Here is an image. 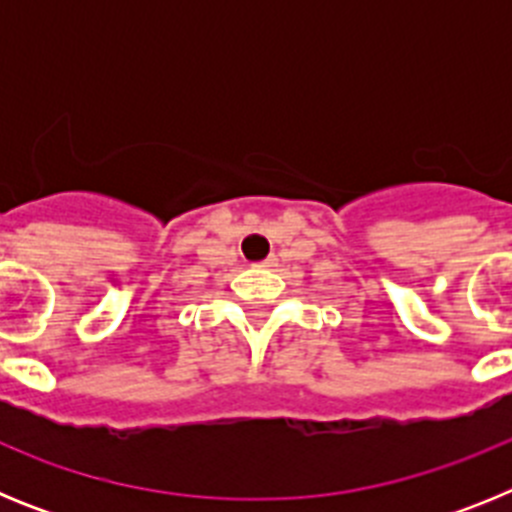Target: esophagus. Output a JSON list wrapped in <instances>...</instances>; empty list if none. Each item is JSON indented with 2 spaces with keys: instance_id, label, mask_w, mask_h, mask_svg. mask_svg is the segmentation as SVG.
<instances>
[{
  "instance_id": "34e87169",
  "label": "esophagus",
  "mask_w": 512,
  "mask_h": 512,
  "mask_svg": "<svg viewBox=\"0 0 512 512\" xmlns=\"http://www.w3.org/2000/svg\"><path fill=\"white\" fill-rule=\"evenodd\" d=\"M261 266H266V269L277 266V256H269V259H264V261H261Z\"/></svg>"
}]
</instances>
